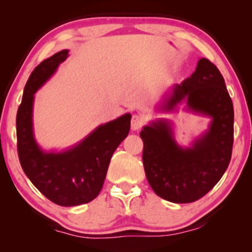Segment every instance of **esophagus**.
I'll list each match as a JSON object with an SVG mask.
<instances>
[{
  "mask_svg": "<svg viewBox=\"0 0 252 252\" xmlns=\"http://www.w3.org/2000/svg\"><path fill=\"white\" fill-rule=\"evenodd\" d=\"M144 125V118L141 115H134L132 117V122H130V127H132L133 130H137L142 128Z\"/></svg>",
  "mask_w": 252,
  "mask_h": 252,
  "instance_id": "34e87169",
  "label": "esophagus"
}]
</instances>
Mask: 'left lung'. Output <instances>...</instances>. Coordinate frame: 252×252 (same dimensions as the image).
Segmentation results:
<instances>
[{
	"label": "left lung",
	"mask_w": 252,
	"mask_h": 252,
	"mask_svg": "<svg viewBox=\"0 0 252 252\" xmlns=\"http://www.w3.org/2000/svg\"><path fill=\"white\" fill-rule=\"evenodd\" d=\"M185 97L189 108L212 117L209 132L192 148H179L161 120L140 134L147 180L159 197L174 203L195 202L215 187L228 167L234 142L233 102L215 64L201 58L194 73L174 86L165 108L172 110Z\"/></svg>",
	"instance_id": "left-lung-1"
}]
</instances>
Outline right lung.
<instances>
[{
  "instance_id": "obj_1",
  "label": "right lung",
  "mask_w": 252,
  "mask_h": 252,
  "mask_svg": "<svg viewBox=\"0 0 252 252\" xmlns=\"http://www.w3.org/2000/svg\"><path fill=\"white\" fill-rule=\"evenodd\" d=\"M67 53L55 54L31 73L17 111V151L23 171L48 199L62 206H74L97 197L110 159L129 132L130 115L99 126L73 149L62 154L42 153L33 137V95L66 60Z\"/></svg>"
}]
</instances>
